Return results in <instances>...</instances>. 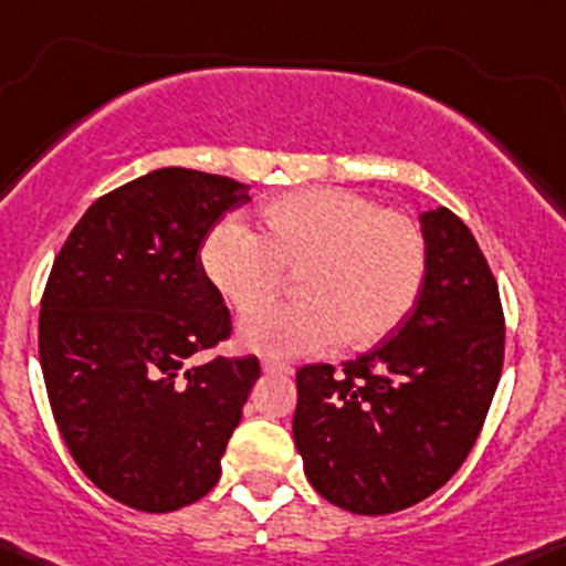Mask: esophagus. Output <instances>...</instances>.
<instances>
[{
  "instance_id": "obj_1",
  "label": "esophagus",
  "mask_w": 566,
  "mask_h": 566,
  "mask_svg": "<svg viewBox=\"0 0 566 566\" xmlns=\"http://www.w3.org/2000/svg\"><path fill=\"white\" fill-rule=\"evenodd\" d=\"M261 368H264V373H281V376H291V373H294L291 365L277 363V359H264V363H261Z\"/></svg>"
}]
</instances>
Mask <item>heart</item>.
I'll return each instance as SVG.
<instances>
[{
  "mask_svg": "<svg viewBox=\"0 0 566 566\" xmlns=\"http://www.w3.org/2000/svg\"><path fill=\"white\" fill-rule=\"evenodd\" d=\"M201 270L240 316L297 275L302 301L250 317L244 348L305 357L340 340L370 348L409 318L428 275V240L411 214L346 188H302L259 209V234L223 220L201 244Z\"/></svg>",
  "mask_w": 566,
  "mask_h": 566,
  "instance_id": "obj_1",
  "label": "heart"
}]
</instances>
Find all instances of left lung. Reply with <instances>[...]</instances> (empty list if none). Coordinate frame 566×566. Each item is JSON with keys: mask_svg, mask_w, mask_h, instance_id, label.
Masks as SVG:
<instances>
[{"mask_svg": "<svg viewBox=\"0 0 566 566\" xmlns=\"http://www.w3.org/2000/svg\"><path fill=\"white\" fill-rule=\"evenodd\" d=\"M428 275L392 337L357 359L296 370L294 444L311 485L357 515L439 491L474 447L504 365L499 283L469 226L422 212Z\"/></svg>", "mask_w": 566, "mask_h": 566, "instance_id": "1", "label": "left lung"}]
</instances>
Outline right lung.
<instances>
[{"mask_svg":"<svg viewBox=\"0 0 566 566\" xmlns=\"http://www.w3.org/2000/svg\"><path fill=\"white\" fill-rule=\"evenodd\" d=\"M248 185L157 168L75 223L40 302V368L78 469L119 504L174 512L207 496L259 359L196 354L231 337L201 244Z\"/></svg>","mask_w":566,"mask_h":566,"instance_id":"1","label":"right lung"}]
</instances>
